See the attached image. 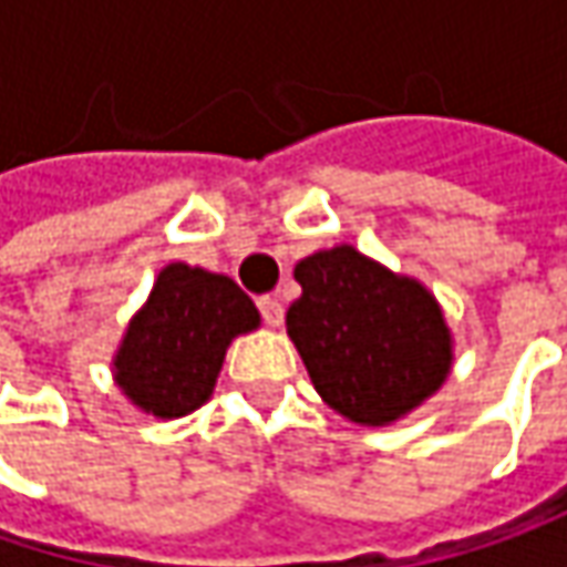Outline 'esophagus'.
<instances>
[{
	"instance_id": "esophagus-1",
	"label": "esophagus",
	"mask_w": 567,
	"mask_h": 567,
	"mask_svg": "<svg viewBox=\"0 0 567 567\" xmlns=\"http://www.w3.org/2000/svg\"><path fill=\"white\" fill-rule=\"evenodd\" d=\"M257 305H259V313H262V320H266L269 327H282L285 308L279 298H272V295H262Z\"/></svg>"
}]
</instances>
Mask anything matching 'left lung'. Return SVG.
Wrapping results in <instances>:
<instances>
[{"mask_svg":"<svg viewBox=\"0 0 567 567\" xmlns=\"http://www.w3.org/2000/svg\"><path fill=\"white\" fill-rule=\"evenodd\" d=\"M301 298L285 330L320 400L342 419L383 429L431 400L454 368V336L425 285L352 244L295 266Z\"/></svg>","mask_w":567,"mask_h":567,"instance_id":"1","label":"left lung"}]
</instances>
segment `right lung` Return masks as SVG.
<instances>
[{"mask_svg": "<svg viewBox=\"0 0 567 567\" xmlns=\"http://www.w3.org/2000/svg\"><path fill=\"white\" fill-rule=\"evenodd\" d=\"M257 327V305L235 279L167 262L113 352V383L138 412L184 419L212 396L228 346Z\"/></svg>", "mask_w": 567, "mask_h": 567, "instance_id": "right-lung-1", "label": "right lung"}]
</instances>
